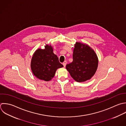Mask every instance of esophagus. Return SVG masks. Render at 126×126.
<instances>
[{"instance_id": "obj_1", "label": "esophagus", "mask_w": 126, "mask_h": 126, "mask_svg": "<svg viewBox=\"0 0 126 126\" xmlns=\"http://www.w3.org/2000/svg\"><path fill=\"white\" fill-rule=\"evenodd\" d=\"M66 64H67V61H65L63 63V66H64V67H65Z\"/></svg>"}]
</instances>
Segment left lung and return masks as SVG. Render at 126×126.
<instances>
[{"label":"left lung","instance_id":"left-lung-1","mask_svg":"<svg viewBox=\"0 0 126 126\" xmlns=\"http://www.w3.org/2000/svg\"><path fill=\"white\" fill-rule=\"evenodd\" d=\"M73 58V62L66 66L72 78L79 82L91 79L98 66V58L94 50L86 44L77 42Z\"/></svg>","mask_w":126,"mask_h":126}]
</instances>
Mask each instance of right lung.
I'll return each instance as SVG.
<instances>
[{
	"label": "right lung",
	"mask_w": 126,
	"mask_h": 126,
	"mask_svg": "<svg viewBox=\"0 0 126 126\" xmlns=\"http://www.w3.org/2000/svg\"><path fill=\"white\" fill-rule=\"evenodd\" d=\"M45 49L35 51L31 61V69L34 75L41 80H50L57 69L63 67L57 56L53 52L51 45H46Z\"/></svg>",
	"instance_id": "obj_1"
}]
</instances>
